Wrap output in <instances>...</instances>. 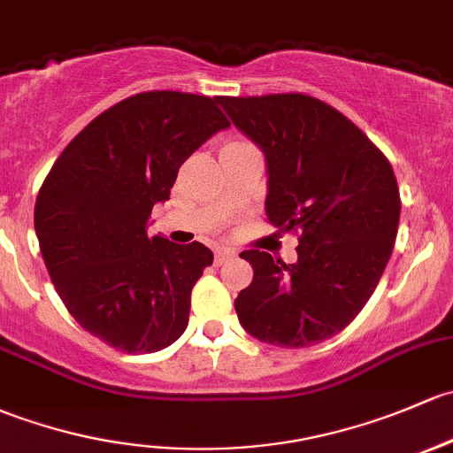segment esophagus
Wrapping results in <instances>:
<instances>
[{
    "instance_id": "1",
    "label": "esophagus",
    "mask_w": 453,
    "mask_h": 453,
    "mask_svg": "<svg viewBox=\"0 0 453 453\" xmlns=\"http://www.w3.org/2000/svg\"><path fill=\"white\" fill-rule=\"evenodd\" d=\"M232 256H236L234 250H230V247H219V250L214 251V263L223 265L227 258H232Z\"/></svg>"
}]
</instances>
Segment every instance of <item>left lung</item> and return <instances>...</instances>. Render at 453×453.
<instances>
[{"label":"left lung","mask_w":453,"mask_h":453,"mask_svg":"<svg viewBox=\"0 0 453 453\" xmlns=\"http://www.w3.org/2000/svg\"><path fill=\"white\" fill-rule=\"evenodd\" d=\"M265 154V211L299 230L297 263L247 250L254 280L234 299L254 339L299 349L345 330L378 287L397 236L393 166L345 114L302 93L219 97Z\"/></svg>","instance_id":"8db88e82"}]
</instances>
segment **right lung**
Instances as JSON below:
<instances>
[{
	"label": "right lung",
	"instance_id": "add662e5",
	"mask_svg": "<svg viewBox=\"0 0 453 453\" xmlns=\"http://www.w3.org/2000/svg\"><path fill=\"white\" fill-rule=\"evenodd\" d=\"M217 104L175 90L132 95L93 119L42 182L35 230L51 282L71 317L114 349L150 354L187 330L190 290L212 251L147 227L184 160L230 127Z\"/></svg>",
	"mask_w": 453,
	"mask_h": 453
}]
</instances>
